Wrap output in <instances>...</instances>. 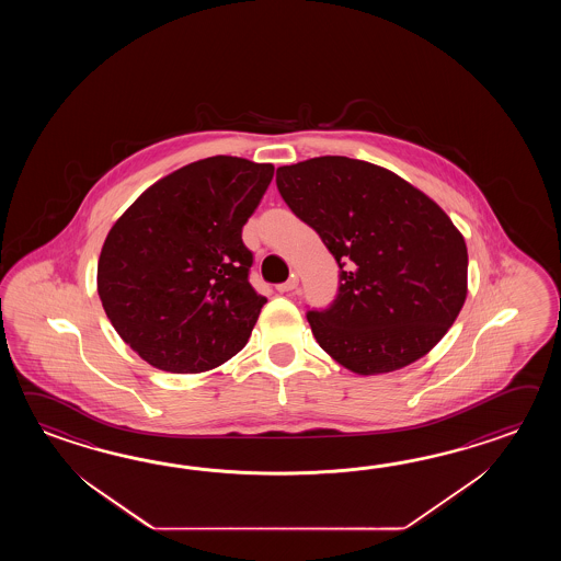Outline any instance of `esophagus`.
<instances>
[{"mask_svg":"<svg viewBox=\"0 0 561 561\" xmlns=\"http://www.w3.org/2000/svg\"><path fill=\"white\" fill-rule=\"evenodd\" d=\"M298 285V278L297 276L293 275L286 283H280V285H276V290L278 293H290V290H295Z\"/></svg>","mask_w":561,"mask_h":561,"instance_id":"34e87169","label":"esophagus"}]
</instances>
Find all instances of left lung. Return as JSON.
Listing matches in <instances>:
<instances>
[{"mask_svg":"<svg viewBox=\"0 0 561 561\" xmlns=\"http://www.w3.org/2000/svg\"><path fill=\"white\" fill-rule=\"evenodd\" d=\"M276 188L339 264L317 343L358 375L401 369L437 345L467 295L466 240L423 192L385 168L321 156L276 170Z\"/></svg>","mask_w":561,"mask_h":561,"instance_id":"obj_1","label":"left lung"}]
</instances>
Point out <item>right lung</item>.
Instances as JSON below:
<instances>
[{"mask_svg":"<svg viewBox=\"0 0 561 561\" xmlns=\"http://www.w3.org/2000/svg\"><path fill=\"white\" fill-rule=\"evenodd\" d=\"M273 164L213 156L156 182L119 216L98 261V295L119 336L156 369L201 373L234 357L266 297L242 227Z\"/></svg>","mask_w":561,"mask_h":561,"instance_id":"obj_1","label":"right lung"}]
</instances>
